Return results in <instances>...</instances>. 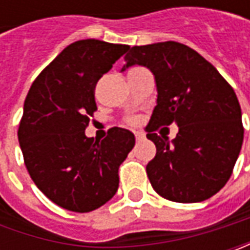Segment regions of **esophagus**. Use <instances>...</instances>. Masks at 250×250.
Returning <instances> with one entry per match:
<instances>
[{
    "label": "esophagus",
    "instance_id": "1",
    "mask_svg": "<svg viewBox=\"0 0 250 250\" xmlns=\"http://www.w3.org/2000/svg\"><path fill=\"white\" fill-rule=\"evenodd\" d=\"M135 138H136L138 142H139V140H143L145 139V133H143V132H135Z\"/></svg>",
    "mask_w": 250,
    "mask_h": 250
}]
</instances>
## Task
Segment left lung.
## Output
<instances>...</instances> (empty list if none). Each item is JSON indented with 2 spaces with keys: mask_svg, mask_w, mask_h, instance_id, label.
I'll return each instance as SVG.
<instances>
[{
  "mask_svg": "<svg viewBox=\"0 0 250 250\" xmlns=\"http://www.w3.org/2000/svg\"><path fill=\"white\" fill-rule=\"evenodd\" d=\"M128 50L121 71L146 66L157 86V105L146 128L147 139L157 149L146 167L153 189L178 203L203 202L216 195L231 177L244 142L234 89L185 44L163 42ZM172 122L180 130L169 144L155 130Z\"/></svg>",
  "mask_w": 250,
  "mask_h": 250,
  "instance_id": "1",
  "label": "left lung"
}]
</instances>
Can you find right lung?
I'll return each mask as SVG.
<instances>
[{
  "instance_id": "1",
  "label": "right lung",
  "mask_w": 250,
  "mask_h": 250,
  "mask_svg": "<svg viewBox=\"0 0 250 250\" xmlns=\"http://www.w3.org/2000/svg\"><path fill=\"white\" fill-rule=\"evenodd\" d=\"M128 48L94 39L69 44L26 96L18 130L24 166L36 187L62 208L89 213L118 189V168L135 146L133 133L115 126L99 142L84 129L97 110L96 84Z\"/></svg>"
}]
</instances>
